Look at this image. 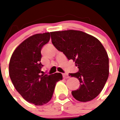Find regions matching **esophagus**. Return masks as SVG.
Here are the masks:
<instances>
[{
  "instance_id": "1",
  "label": "esophagus",
  "mask_w": 120,
  "mask_h": 120,
  "mask_svg": "<svg viewBox=\"0 0 120 120\" xmlns=\"http://www.w3.org/2000/svg\"><path fill=\"white\" fill-rule=\"evenodd\" d=\"M63 77L64 78H69V76L67 74H63Z\"/></svg>"
}]
</instances>
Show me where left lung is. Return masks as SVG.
Instances as JSON below:
<instances>
[{
    "label": "left lung",
    "instance_id": "obj_1",
    "mask_svg": "<svg viewBox=\"0 0 120 120\" xmlns=\"http://www.w3.org/2000/svg\"><path fill=\"white\" fill-rule=\"evenodd\" d=\"M56 48L75 61L79 71L69 76L78 78V89L71 92L73 97L86 102L95 99L103 89L109 74V57L101 42L81 31L67 30L50 32Z\"/></svg>",
    "mask_w": 120,
    "mask_h": 120
}]
</instances>
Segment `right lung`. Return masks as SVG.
I'll list each match as a JSON object with an SVG mask.
<instances>
[{
  "label": "right lung",
  "mask_w": 120,
  "mask_h": 120,
  "mask_svg": "<svg viewBox=\"0 0 120 120\" xmlns=\"http://www.w3.org/2000/svg\"><path fill=\"white\" fill-rule=\"evenodd\" d=\"M49 32L37 34L24 41L15 49L9 63V75L18 92L28 102L42 106L52 99L61 73L41 74V49L50 40Z\"/></svg>",
  "instance_id": "1"
}]
</instances>
